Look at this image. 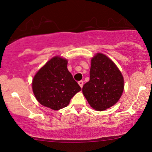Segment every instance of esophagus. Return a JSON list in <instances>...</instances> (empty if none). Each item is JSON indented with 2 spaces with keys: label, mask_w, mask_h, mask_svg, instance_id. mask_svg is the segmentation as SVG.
<instances>
[{
  "label": "esophagus",
  "mask_w": 152,
  "mask_h": 152,
  "mask_svg": "<svg viewBox=\"0 0 152 152\" xmlns=\"http://www.w3.org/2000/svg\"><path fill=\"white\" fill-rule=\"evenodd\" d=\"M78 84H79V85H80V86L81 88H82L83 85H84V82H83V81H80V82H78Z\"/></svg>",
  "instance_id": "esophagus-1"
}]
</instances>
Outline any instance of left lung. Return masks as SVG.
<instances>
[{
  "mask_svg": "<svg viewBox=\"0 0 152 152\" xmlns=\"http://www.w3.org/2000/svg\"><path fill=\"white\" fill-rule=\"evenodd\" d=\"M124 77L115 64L101 53L91 58L90 80L82 93L93 109L102 111L119 101L124 91Z\"/></svg>",
  "mask_w": 152,
  "mask_h": 152,
  "instance_id": "obj_1",
  "label": "left lung"
}]
</instances>
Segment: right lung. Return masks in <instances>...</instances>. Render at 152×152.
Masks as SVG:
<instances>
[{
  "instance_id": "1",
  "label": "right lung",
  "mask_w": 152,
  "mask_h": 152,
  "mask_svg": "<svg viewBox=\"0 0 152 152\" xmlns=\"http://www.w3.org/2000/svg\"><path fill=\"white\" fill-rule=\"evenodd\" d=\"M68 60L53 57L34 75L32 87L41 105L57 111L67 107L70 99L82 90L67 68Z\"/></svg>"
}]
</instances>
